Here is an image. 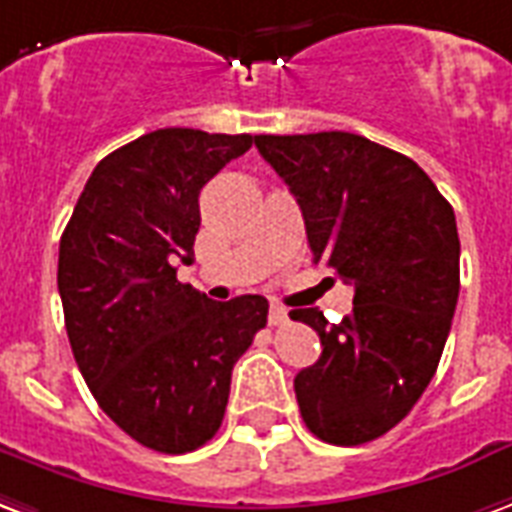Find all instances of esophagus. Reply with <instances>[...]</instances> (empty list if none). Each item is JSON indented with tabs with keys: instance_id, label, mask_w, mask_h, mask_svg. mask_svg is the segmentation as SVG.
Segmentation results:
<instances>
[{
	"instance_id": "esophagus-1",
	"label": "esophagus",
	"mask_w": 512,
	"mask_h": 512,
	"mask_svg": "<svg viewBox=\"0 0 512 512\" xmlns=\"http://www.w3.org/2000/svg\"><path fill=\"white\" fill-rule=\"evenodd\" d=\"M268 323L274 325H285L287 323V309L285 306H271V309H268Z\"/></svg>"
}]
</instances>
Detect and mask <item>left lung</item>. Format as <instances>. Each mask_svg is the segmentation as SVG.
I'll list each match as a JSON object with an SVG mask.
<instances>
[{
  "mask_svg": "<svg viewBox=\"0 0 512 512\" xmlns=\"http://www.w3.org/2000/svg\"><path fill=\"white\" fill-rule=\"evenodd\" d=\"M255 146L298 200L314 263L355 287L342 323L290 312L323 344L295 374L301 418L331 445L372 442L437 372L458 301L456 214L410 157L363 135H255Z\"/></svg>",
  "mask_w": 512,
  "mask_h": 512,
  "instance_id": "8db88e82",
  "label": "left lung"
}]
</instances>
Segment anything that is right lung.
<instances>
[{
	"label": "right lung",
	"mask_w": 512,
	"mask_h": 512,
	"mask_svg": "<svg viewBox=\"0 0 512 512\" xmlns=\"http://www.w3.org/2000/svg\"><path fill=\"white\" fill-rule=\"evenodd\" d=\"M249 146L187 127L140 135L92 170L59 241L75 363L102 412L157 453L217 434L233 366L266 328L263 295L217 304L176 279L195 260L200 189Z\"/></svg>",
	"instance_id": "add662e5"
}]
</instances>
